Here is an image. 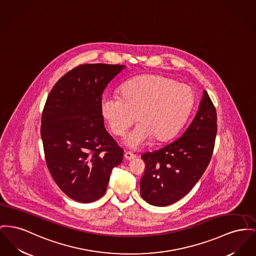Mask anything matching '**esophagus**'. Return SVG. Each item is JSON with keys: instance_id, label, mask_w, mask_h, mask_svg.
<instances>
[{"instance_id": "esophagus-1", "label": "esophagus", "mask_w": 256, "mask_h": 256, "mask_svg": "<svg viewBox=\"0 0 256 256\" xmlns=\"http://www.w3.org/2000/svg\"><path fill=\"white\" fill-rule=\"evenodd\" d=\"M136 156L134 154H132V152H124V158L126 160H134V158H136Z\"/></svg>"}]
</instances>
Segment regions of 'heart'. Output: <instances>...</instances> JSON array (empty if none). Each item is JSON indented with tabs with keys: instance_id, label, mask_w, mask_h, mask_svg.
<instances>
[{
	"instance_id": "b5f03b06",
	"label": "heart",
	"mask_w": 256,
	"mask_h": 256,
	"mask_svg": "<svg viewBox=\"0 0 256 256\" xmlns=\"http://www.w3.org/2000/svg\"><path fill=\"white\" fill-rule=\"evenodd\" d=\"M194 104L192 89L164 76H136L124 82L120 96H104L100 110L111 132L122 136L137 118L139 124L124 139L137 150L154 137L158 141L175 136L184 126Z\"/></svg>"
}]
</instances>
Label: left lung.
<instances>
[{
	"label": "left lung",
	"mask_w": 256,
	"mask_h": 256,
	"mask_svg": "<svg viewBox=\"0 0 256 256\" xmlns=\"http://www.w3.org/2000/svg\"><path fill=\"white\" fill-rule=\"evenodd\" d=\"M216 136V112L206 90L186 130L169 144L141 156L146 164L140 194L150 205L164 207L188 194L210 162Z\"/></svg>",
	"instance_id": "obj_1"
}]
</instances>
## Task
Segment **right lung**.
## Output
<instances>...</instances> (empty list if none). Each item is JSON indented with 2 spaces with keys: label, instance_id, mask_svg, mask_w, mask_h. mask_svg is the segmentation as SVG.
Segmentation results:
<instances>
[{
  "label": "right lung",
  "instance_id": "add662e5",
  "mask_svg": "<svg viewBox=\"0 0 256 256\" xmlns=\"http://www.w3.org/2000/svg\"><path fill=\"white\" fill-rule=\"evenodd\" d=\"M126 66L81 64L60 78L42 112L40 134L47 167L70 198L90 203L106 194L124 150L104 128L102 94Z\"/></svg>",
  "mask_w": 256,
  "mask_h": 256
}]
</instances>
